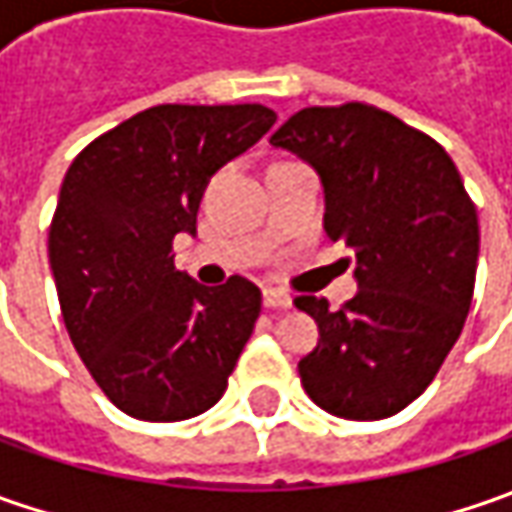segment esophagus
Instances as JSON below:
<instances>
[{"label": "esophagus", "mask_w": 512, "mask_h": 512, "mask_svg": "<svg viewBox=\"0 0 512 512\" xmlns=\"http://www.w3.org/2000/svg\"><path fill=\"white\" fill-rule=\"evenodd\" d=\"M262 299H265V307H290L293 305V299L287 296L285 290H276V287H267L265 293H262Z\"/></svg>", "instance_id": "34e87169"}]
</instances>
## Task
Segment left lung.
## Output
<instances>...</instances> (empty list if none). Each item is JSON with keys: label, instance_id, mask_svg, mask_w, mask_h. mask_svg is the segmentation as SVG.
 Wrapping results in <instances>:
<instances>
[{"label": "left lung", "instance_id": "left-lung-1", "mask_svg": "<svg viewBox=\"0 0 512 512\" xmlns=\"http://www.w3.org/2000/svg\"><path fill=\"white\" fill-rule=\"evenodd\" d=\"M319 173L325 233L356 253L359 293L339 310L299 296L319 344L299 362L322 410L376 422L419 399L462 333L479 216L439 142L362 102L305 108L270 136Z\"/></svg>", "mask_w": 512, "mask_h": 512}]
</instances>
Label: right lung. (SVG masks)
Returning <instances> with one entry per match:
<instances>
[{"label": "right lung", "instance_id": "add662e5", "mask_svg": "<svg viewBox=\"0 0 512 512\" xmlns=\"http://www.w3.org/2000/svg\"><path fill=\"white\" fill-rule=\"evenodd\" d=\"M265 105H159L82 150L48 233L62 319L122 413L182 422L222 399L262 293L242 276L205 287L173 265L196 236L210 176L273 128Z\"/></svg>", "mask_w": 512, "mask_h": 512}]
</instances>
